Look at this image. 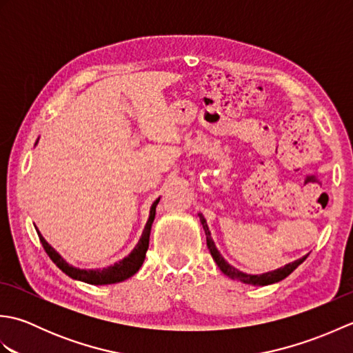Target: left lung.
<instances>
[{
    "label": "left lung",
    "instance_id": "8db88e82",
    "mask_svg": "<svg viewBox=\"0 0 353 353\" xmlns=\"http://www.w3.org/2000/svg\"><path fill=\"white\" fill-rule=\"evenodd\" d=\"M199 216H200V223H201V226H203L205 235H206L208 249H209V252H211L214 261L216 262V265L220 267L221 272L226 274V276H229L230 279H234V281H239V282L249 283V285H256V287H264V285L276 283V282L285 279V277H287L288 274H291L292 272H294V270L306 259V256H308V254H305L303 258L297 259L294 262H290V264L283 265V267L277 268V270H273V272H267V273H262V274H247V273H243V272H239L238 268H235L234 265H230L229 262L221 256V253L219 252V249H216V245H215L214 239L211 236V230H209V228H208V223L205 220V216L201 215V214H199Z\"/></svg>",
    "mask_w": 353,
    "mask_h": 353
}]
</instances>
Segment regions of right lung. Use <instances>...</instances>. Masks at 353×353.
<instances>
[{"mask_svg": "<svg viewBox=\"0 0 353 353\" xmlns=\"http://www.w3.org/2000/svg\"><path fill=\"white\" fill-rule=\"evenodd\" d=\"M36 144H37V141H36ZM159 200H161V197L156 199L153 201L152 208H150V215H148L144 232H142L138 244L134 245V249L130 252L129 256H125L124 259L118 261L114 265H109L106 268L85 270V268L74 267V265L68 264V262H66L61 256V254L52 249V247L47 243V239L41 235L39 230H37V235H39L43 249H45V252H47L48 256L51 258V261L54 262V264L61 268L65 274L72 277V279L91 283V285H109V283L123 282L137 273L141 268L142 262H144V259H145V253H147L148 241H150V230H152V224L154 221V215H156V206H157V203H159Z\"/></svg>", "mask_w": 353, "mask_h": 353, "instance_id": "1", "label": "right lung"}]
</instances>
